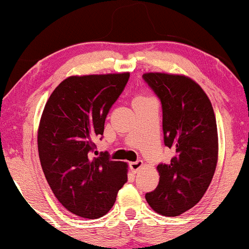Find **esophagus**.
<instances>
[{
  "label": "esophagus",
  "instance_id": "obj_1",
  "mask_svg": "<svg viewBox=\"0 0 249 249\" xmlns=\"http://www.w3.org/2000/svg\"><path fill=\"white\" fill-rule=\"evenodd\" d=\"M142 164H143L142 160H136V161L129 162V167H130V170H132V172L136 173L139 170H140L141 166H142Z\"/></svg>",
  "mask_w": 249,
  "mask_h": 249
}]
</instances>
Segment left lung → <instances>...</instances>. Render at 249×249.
Returning a JSON list of instances; mask_svg holds the SVG:
<instances>
[{"label": "left lung", "instance_id": "left-lung-1", "mask_svg": "<svg viewBox=\"0 0 249 249\" xmlns=\"http://www.w3.org/2000/svg\"><path fill=\"white\" fill-rule=\"evenodd\" d=\"M160 100L164 143L175 152L160 162L159 184L146 199L157 213L178 216L199 202L215 173L217 125L207 93L189 77L151 72L142 76Z\"/></svg>", "mask_w": 249, "mask_h": 249}]
</instances>
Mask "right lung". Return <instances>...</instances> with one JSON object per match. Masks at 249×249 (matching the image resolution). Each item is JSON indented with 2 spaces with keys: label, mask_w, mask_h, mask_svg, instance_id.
Instances as JSON below:
<instances>
[{
  "label": "right lung",
  "mask_w": 249,
  "mask_h": 249,
  "mask_svg": "<svg viewBox=\"0 0 249 249\" xmlns=\"http://www.w3.org/2000/svg\"><path fill=\"white\" fill-rule=\"evenodd\" d=\"M129 73L72 76L50 96L38 132L42 171L57 199L70 213L98 218L114 205L127 181V164L109 154L92 157L106 117Z\"/></svg>",
  "instance_id": "add662e5"
}]
</instances>
